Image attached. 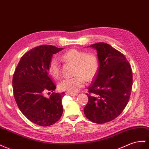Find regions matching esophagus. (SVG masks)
I'll use <instances>...</instances> for the list:
<instances>
[{
	"label": "esophagus",
	"mask_w": 149,
	"mask_h": 149,
	"mask_svg": "<svg viewBox=\"0 0 149 149\" xmlns=\"http://www.w3.org/2000/svg\"><path fill=\"white\" fill-rule=\"evenodd\" d=\"M66 95H70V96H74L77 95V94H76V93H69V92H66Z\"/></svg>",
	"instance_id": "1"
}]
</instances>
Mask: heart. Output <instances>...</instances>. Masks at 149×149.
<instances>
[{"instance_id": "1", "label": "heart", "mask_w": 149, "mask_h": 149, "mask_svg": "<svg viewBox=\"0 0 149 149\" xmlns=\"http://www.w3.org/2000/svg\"><path fill=\"white\" fill-rule=\"evenodd\" d=\"M62 59L75 65L73 73L75 76L64 79L59 83V88L62 91L74 93L83 87L85 79L90 81L97 74L99 61L97 56L93 53L71 49L63 54ZM48 70L53 78H58L60 74V64L58 59L55 56L50 59Z\"/></svg>"}]
</instances>
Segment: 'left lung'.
<instances>
[{
	"label": "left lung",
	"instance_id": "8db88e82",
	"mask_svg": "<svg viewBox=\"0 0 149 149\" xmlns=\"http://www.w3.org/2000/svg\"><path fill=\"white\" fill-rule=\"evenodd\" d=\"M90 47L97 51L99 68L88 88L84 113L92 122L102 124L116 118L125 108L132 88V71L125 56L108 44Z\"/></svg>",
	"mask_w": 149,
	"mask_h": 149
}]
</instances>
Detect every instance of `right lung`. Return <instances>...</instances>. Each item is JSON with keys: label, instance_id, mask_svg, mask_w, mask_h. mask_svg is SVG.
I'll return each mask as SVG.
<instances>
[{"label": "right lung", "instance_id": "1", "mask_svg": "<svg viewBox=\"0 0 149 149\" xmlns=\"http://www.w3.org/2000/svg\"><path fill=\"white\" fill-rule=\"evenodd\" d=\"M62 49L51 45L34 47L22 56L13 75L14 96L19 110L40 126L53 125L63 114L65 93H54L56 86L48 73L52 56ZM50 91V97L46 98L45 93Z\"/></svg>", "mask_w": 149, "mask_h": 149}]
</instances>
